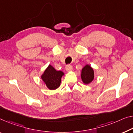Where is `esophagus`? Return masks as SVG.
Listing matches in <instances>:
<instances>
[{
  "mask_svg": "<svg viewBox=\"0 0 133 133\" xmlns=\"http://www.w3.org/2000/svg\"><path fill=\"white\" fill-rule=\"evenodd\" d=\"M66 70L67 71V72H70V71L72 70L73 67H72V65L69 64V65H67V66H66Z\"/></svg>",
  "mask_w": 133,
  "mask_h": 133,
  "instance_id": "1",
  "label": "esophagus"
}]
</instances>
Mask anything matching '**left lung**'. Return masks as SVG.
<instances>
[{"mask_svg":"<svg viewBox=\"0 0 133 133\" xmlns=\"http://www.w3.org/2000/svg\"><path fill=\"white\" fill-rule=\"evenodd\" d=\"M94 78V70L90 65L87 64L83 67L81 72V79L85 84H89L93 81Z\"/></svg>","mask_w":133,"mask_h":133,"instance_id":"1","label":"left lung"}]
</instances>
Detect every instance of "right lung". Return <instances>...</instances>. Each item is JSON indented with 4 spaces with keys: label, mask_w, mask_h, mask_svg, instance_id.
<instances>
[{
    "label": "right lung",
    "mask_w": 133,
    "mask_h": 133,
    "mask_svg": "<svg viewBox=\"0 0 133 133\" xmlns=\"http://www.w3.org/2000/svg\"><path fill=\"white\" fill-rule=\"evenodd\" d=\"M64 73L61 71H57L51 65L44 71L41 78L46 84L47 88L51 90H55L60 85L61 79Z\"/></svg>",
    "instance_id": "obj_1"
}]
</instances>
